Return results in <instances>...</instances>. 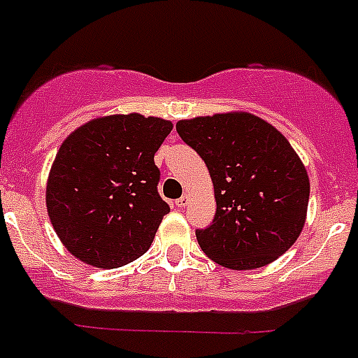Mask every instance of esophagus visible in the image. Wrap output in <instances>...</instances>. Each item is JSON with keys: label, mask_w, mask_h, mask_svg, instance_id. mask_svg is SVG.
Wrapping results in <instances>:
<instances>
[{"label": "esophagus", "mask_w": 358, "mask_h": 358, "mask_svg": "<svg viewBox=\"0 0 358 358\" xmlns=\"http://www.w3.org/2000/svg\"><path fill=\"white\" fill-rule=\"evenodd\" d=\"M189 203V196L187 194H184V196L182 198H178V200H176V206L180 207V209H182V207H185Z\"/></svg>", "instance_id": "34e87169"}]
</instances>
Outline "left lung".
<instances>
[{
	"mask_svg": "<svg viewBox=\"0 0 358 358\" xmlns=\"http://www.w3.org/2000/svg\"><path fill=\"white\" fill-rule=\"evenodd\" d=\"M176 131L206 162L215 187L213 224L196 231L203 253L242 271L267 266L306 224L309 176L286 136L251 113L180 120Z\"/></svg>",
	"mask_w": 358,
	"mask_h": 358,
	"instance_id": "left-lung-1",
	"label": "left lung"
}]
</instances>
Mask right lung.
Masks as SVG:
<instances>
[{
    "label": "right lung",
    "instance_id": "add662e5",
    "mask_svg": "<svg viewBox=\"0 0 358 358\" xmlns=\"http://www.w3.org/2000/svg\"><path fill=\"white\" fill-rule=\"evenodd\" d=\"M169 120L110 114L72 131L47 180V213L71 255L101 269L133 262L151 248L169 206L158 194L155 152Z\"/></svg>",
    "mask_w": 358,
    "mask_h": 358
}]
</instances>
